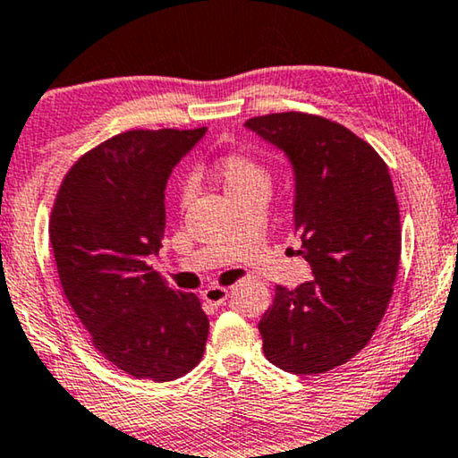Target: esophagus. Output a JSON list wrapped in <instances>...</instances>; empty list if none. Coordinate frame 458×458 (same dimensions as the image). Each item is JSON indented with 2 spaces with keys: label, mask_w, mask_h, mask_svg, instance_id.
<instances>
[{
  "label": "esophagus",
  "mask_w": 458,
  "mask_h": 458,
  "mask_svg": "<svg viewBox=\"0 0 458 458\" xmlns=\"http://www.w3.org/2000/svg\"><path fill=\"white\" fill-rule=\"evenodd\" d=\"M203 299L209 302V305H222L224 301L228 299V288L224 286H209L203 291Z\"/></svg>",
  "instance_id": "obj_1"
}]
</instances>
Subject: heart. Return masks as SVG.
<instances>
[{
    "label": "heart",
    "instance_id": "1",
    "mask_svg": "<svg viewBox=\"0 0 458 458\" xmlns=\"http://www.w3.org/2000/svg\"><path fill=\"white\" fill-rule=\"evenodd\" d=\"M203 174L214 178V182L222 186L230 201L236 199L261 195L267 197L269 189H272V172L269 167L261 162L259 157L249 151H230L217 157L214 164L208 167L197 165L192 176L201 178ZM191 199V186L182 184L178 189V205L184 208Z\"/></svg>",
    "mask_w": 458,
    "mask_h": 458
}]
</instances>
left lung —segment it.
<instances>
[{"label":"left lung","mask_w":458,"mask_h":458,"mask_svg":"<svg viewBox=\"0 0 458 458\" xmlns=\"http://www.w3.org/2000/svg\"><path fill=\"white\" fill-rule=\"evenodd\" d=\"M293 162L294 232L315 280L276 286L263 352L291 373H326L369 343L394 293L401 214L388 165L349 128L305 112L244 122Z\"/></svg>","instance_id":"1"}]
</instances>
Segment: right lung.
I'll use <instances>...</instances> for the list:
<instances>
[{"mask_svg": "<svg viewBox=\"0 0 458 458\" xmlns=\"http://www.w3.org/2000/svg\"><path fill=\"white\" fill-rule=\"evenodd\" d=\"M203 128L126 131L87 151L64 176L49 217L62 291L99 355L139 379L170 382L205 352L209 319L192 293L153 272L164 191Z\"/></svg>", "mask_w": 458, "mask_h": 458, "instance_id": "right-lung-1", "label": "right lung"}]
</instances>
